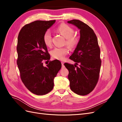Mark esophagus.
<instances>
[{"label":"esophagus","instance_id":"34e87169","mask_svg":"<svg viewBox=\"0 0 122 122\" xmlns=\"http://www.w3.org/2000/svg\"><path fill=\"white\" fill-rule=\"evenodd\" d=\"M61 65H62V68H64L65 67L64 62H61Z\"/></svg>","mask_w":122,"mask_h":122}]
</instances>
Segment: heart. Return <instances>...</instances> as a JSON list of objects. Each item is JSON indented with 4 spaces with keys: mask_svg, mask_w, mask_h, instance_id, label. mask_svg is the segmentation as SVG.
I'll use <instances>...</instances> for the list:
<instances>
[{
    "mask_svg": "<svg viewBox=\"0 0 122 122\" xmlns=\"http://www.w3.org/2000/svg\"><path fill=\"white\" fill-rule=\"evenodd\" d=\"M57 30L61 33L66 39V44L69 47L73 48L75 47L78 43V39L74 36V29L65 23H61L57 27ZM44 44L47 47H50L52 44L51 35L49 30H47L44 33L43 36ZM68 49L66 47H55L51 50V55L52 57L57 60H64L65 56L68 53Z\"/></svg>",
    "mask_w": 122,
    "mask_h": 122,
    "instance_id": "obj_1",
    "label": "heart"
}]
</instances>
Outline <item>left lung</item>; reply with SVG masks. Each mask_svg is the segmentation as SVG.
Instances as JSON below:
<instances>
[{
    "label": "left lung",
    "mask_w": 122,
    "mask_h": 122,
    "mask_svg": "<svg viewBox=\"0 0 122 122\" xmlns=\"http://www.w3.org/2000/svg\"><path fill=\"white\" fill-rule=\"evenodd\" d=\"M67 22L80 30L79 41L70 57L75 64H64L69 71L70 88L77 95H86L94 89L99 77L101 61L98 39L93 29L83 22L74 19Z\"/></svg>",
    "instance_id": "obj_1"
}]
</instances>
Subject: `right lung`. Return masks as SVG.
<instances>
[{"label":"right lung","mask_w":122,"mask_h":122,"mask_svg":"<svg viewBox=\"0 0 122 122\" xmlns=\"http://www.w3.org/2000/svg\"><path fill=\"white\" fill-rule=\"evenodd\" d=\"M55 22V20L35 21L24 25L18 35L17 63L21 78L27 89L37 95L52 91L54 79L61 68L57 60L50 61L47 67L42 62L50 58L43 36Z\"/></svg>","instance_id":"add662e5"}]
</instances>
